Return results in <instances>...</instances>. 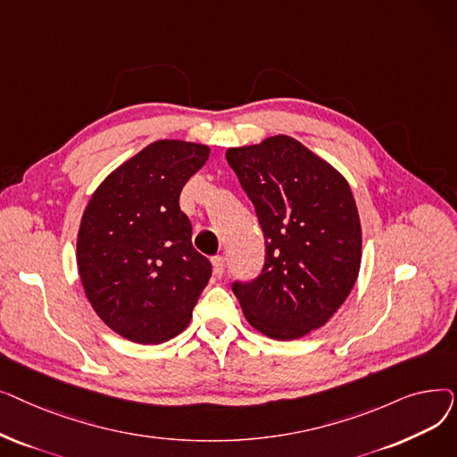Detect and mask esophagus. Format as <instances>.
I'll use <instances>...</instances> for the list:
<instances>
[{
    "label": "esophagus",
    "mask_w": 457,
    "mask_h": 457,
    "mask_svg": "<svg viewBox=\"0 0 457 457\" xmlns=\"http://www.w3.org/2000/svg\"><path fill=\"white\" fill-rule=\"evenodd\" d=\"M212 269H214V274L222 278L224 272H226V257L224 255H216L212 257Z\"/></svg>",
    "instance_id": "obj_1"
}]
</instances>
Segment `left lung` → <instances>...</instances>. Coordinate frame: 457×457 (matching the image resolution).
<instances>
[{"label":"left lung","instance_id":"1","mask_svg":"<svg viewBox=\"0 0 457 457\" xmlns=\"http://www.w3.org/2000/svg\"><path fill=\"white\" fill-rule=\"evenodd\" d=\"M228 164L265 235V265L233 295L246 320L278 341L303 337L337 311L361 265V224L346 179L298 140L276 135L229 148Z\"/></svg>","mask_w":457,"mask_h":457}]
</instances>
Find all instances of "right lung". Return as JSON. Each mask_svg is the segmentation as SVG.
<instances>
[{
	"label": "right lung",
	"mask_w": 457,
	"mask_h": 457,
	"mask_svg": "<svg viewBox=\"0 0 457 457\" xmlns=\"http://www.w3.org/2000/svg\"><path fill=\"white\" fill-rule=\"evenodd\" d=\"M207 157L204 144L157 140L116 168L83 212L78 269L85 295L133 343L157 345L181 333L212 274L179 207L183 185Z\"/></svg>",
	"instance_id": "obj_1"
}]
</instances>
